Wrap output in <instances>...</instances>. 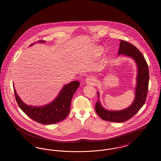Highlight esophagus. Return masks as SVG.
I'll return each mask as SVG.
<instances>
[{"label": "esophagus", "instance_id": "1", "mask_svg": "<svg viewBox=\"0 0 161 161\" xmlns=\"http://www.w3.org/2000/svg\"><path fill=\"white\" fill-rule=\"evenodd\" d=\"M86 82H87V83L94 84H95V83H96L97 81H96V80H95L93 77H88V78L86 79Z\"/></svg>", "mask_w": 161, "mask_h": 161}]
</instances>
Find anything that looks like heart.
Here are the masks:
<instances>
[{"label":"heart","instance_id":"1","mask_svg":"<svg viewBox=\"0 0 161 161\" xmlns=\"http://www.w3.org/2000/svg\"><path fill=\"white\" fill-rule=\"evenodd\" d=\"M101 53V49H98V54H100Z\"/></svg>","mask_w":161,"mask_h":161}]
</instances>
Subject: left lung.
<instances>
[{"label":"left lung","instance_id":"8db88e82","mask_svg":"<svg viewBox=\"0 0 161 161\" xmlns=\"http://www.w3.org/2000/svg\"><path fill=\"white\" fill-rule=\"evenodd\" d=\"M121 54L133 58L138 66L135 99L130 107L121 111L107 110L101 106L99 101L95 104V111L102 119L115 123H123L128 121L138 113L146 102L149 81V70L147 63L144 55L136 46L128 42L120 40L118 55Z\"/></svg>","mask_w":161,"mask_h":161}]
</instances>
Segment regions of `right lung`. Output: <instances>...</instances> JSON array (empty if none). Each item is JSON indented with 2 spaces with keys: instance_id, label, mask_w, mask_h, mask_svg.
I'll use <instances>...</instances> for the list:
<instances>
[{
  "instance_id": "right-lung-1",
  "label": "right lung",
  "mask_w": 161,
  "mask_h": 161,
  "mask_svg": "<svg viewBox=\"0 0 161 161\" xmlns=\"http://www.w3.org/2000/svg\"><path fill=\"white\" fill-rule=\"evenodd\" d=\"M79 86L78 81L65 85L54 101L43 107L27 106L19 97L14 87V91L17 104L26 115L37 123L48 125L60 122L69 115L72 98Z\"/></svg>"
}]
</instances>
